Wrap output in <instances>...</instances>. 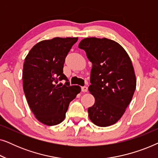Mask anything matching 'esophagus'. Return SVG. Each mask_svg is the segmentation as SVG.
Masks as SVG:
<instances>
[{
	"label": "esophagus",
	"instance_id": "obj_1",
	"mask_svg": "<svg viewBox=\"0 0 158 158\" xmlns=\"http://www.w3.org/2000/svg\"><path fill=\"white\" fill-rule=\"evenodd\" d=\"M82 91H83V92H87L88 91V87H86V86H83V87H82Z\"/></svg>",
	"mask_w": 158,
	"mask_h": 158
}]
</instances>
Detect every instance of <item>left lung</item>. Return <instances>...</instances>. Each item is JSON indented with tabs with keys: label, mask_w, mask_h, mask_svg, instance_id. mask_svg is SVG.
Returning a JSON list of instances; mask_svg holds the SVG:
<instances>
[{
	"label": "left lung",
	"mask_w": 158,
	"mask_h": 158,
	"mask_svg": "<svg viewBox=\"0 0 158 158\" xmlns=\"http://www.w3.org/2000/svg\"><path fill=\"white\" fill-rule=\"evenodd\" d=\"M78 47L92 63L88 90L95 103L88 108V116L96 126H111L122 118L132 99L137 85L132 62L118 43L106 38H85Z\"/></svg>",
	"instance_id": "8db88e82"
}]
</instances>
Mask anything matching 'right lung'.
Listing matches in <instances>:
<instances>
[{
	"label": "right lung",
	"mask_w": 158,
	"mask_h": 158,
	"mask_svg": "<svg viewBox=\"0 0 158 158\" xmlns=\"http://www.w3.org/2000/svg\"><path fill=\"white\" fill-rule=\"evenodd\" d=\"M77 37H55L38 42L23 63V88L28 104L36 119L47 126L61 123L70 101L81 92L79 85L57 84L68 78L63 73L67 55Z\"/></svg>",
	"instance_id": "obj_1"
}]
</instances>
